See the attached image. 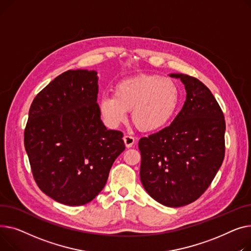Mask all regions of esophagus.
Instances as JSON below:
<instances>
[{
	"label": "esophagus",
	"mask_w": 251,
	"mask_h": 251,
	"mask_svg": "<svg viewBox=\"0 0 251 251\" xmlns=\"http://www.w3.org/2000/svg\"><path fill=\"white\" fill-rule=\"evenodd\" d=\"M124 142L126 144V148H130V147L135 144V138L132 136H129V135H126L124 137Z\"/></svg>",
	"instance_id": "34e87169"
}]
</instances>
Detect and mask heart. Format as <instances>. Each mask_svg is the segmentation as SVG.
Listing matches in <instances>:
<instances>
[{
    "instance_id": "obj_1",
    "label": "heart",
    "mask_w": 251,
    "mask_h": 251,
    "mask_svg": "<svg viewBox=\"0 0 251 251\" xmlns=\"http://www.w3.org/2000/svg\"><path fill=\"white\" fill-rule=\"evenodd\" d=\"M180 102L177 84L158 75H139L117 83L113 95L99 102L101 115L108 125L117 126L131 110V121L143 131H156L166 126L175 116Z\"/></svg>"
}]
</instances>
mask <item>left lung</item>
Returning a JSON list of instances; mask_svg holds the SVG:
<instances>
[{
  "label": "left lung",
  "instance_id": "8db88e82",
  "mask_svg": "<svg viewBox=\"0 0 251 251\" xmlns=\"http://www.w3.org/2000/svg\"><path fill=\"white\" fill-rule=\"evenodd\" d=\"M184 84L186 100L170 126L139 141L140 177L155 201L178 208L197 201L212 183L225 156V119L199 79L170 74Z\"/></svg>",
  "mask_w": 251,
  "mask_h": 251
}]
</instances>
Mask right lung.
I'll use <instances>...</instances> for the list:
<instances>
[{"mask_svg": "<svg viewBox=\"0 0 251 251\" xmlns=\"http://www.w3.org/2000/svg\"><path fill=\"white\" fill-rule=\"evenodd\" d=\"M95 71L69 70L36 95L24 146L42 193L68 205L91 201L105 186L124 134L100 120Z\"/></svg>", "mask_w": 251, "mask_h": 251, "instance_id": "obj_1", "label": "right lung"}]
</instances>
